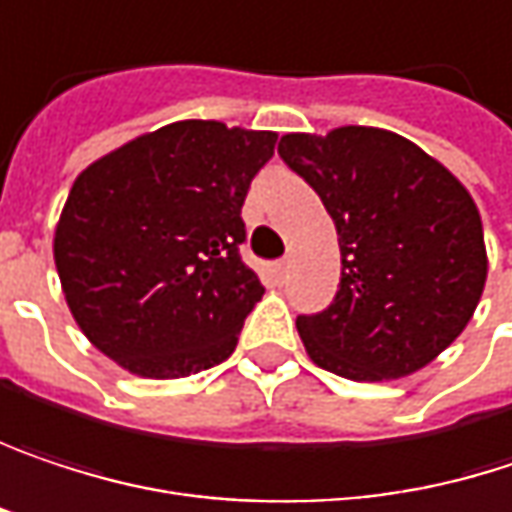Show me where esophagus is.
<instances>
[{
	"instance_id": "1",
	"label": "esophagus",
	"mask_w": 512,
	"mask_h": 512,
	"mask_svg": "<svg viewBox=\"0 0 512 512\" xmlns=\"http://www.w3.org/2000/svg\"><path fill=\"white\" fill-rule=\"evenodd\" d=\"M288 268H291V262H288V259H283V262H277V268H274V271H277V277H280V280H286Z\"/></svg>"
}]
</instances>
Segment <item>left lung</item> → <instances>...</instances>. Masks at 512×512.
<instances>
[{
    "label": "left lung",
    "mask_w": 512,
    "mask_h": 512,
    "mask_svg": "<svg viewBox=\"0 0 512 512\" xmlns=\"http://www.w3.org/2000/svg\"><path fill=\"white\" fill-rule=\"evenodd\" d=\"M277 153L339 232V291L324 312L297 318L312 362L348 380L424 368L466 330L486 283L469 191L413 141L371 126L291 132Z\"/></svg>",
    "instance_id": "8db88e82"
}]
</instances>
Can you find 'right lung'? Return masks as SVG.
<instances>
[{
  "label": "right lung",
  "instance_id": "right-lung-1",
  "mask_svg": "<svg viewBox=\"0 0 512 512\" xmlns=\"http://www.w3.org/2000/svg\"><path fill=\"white\" fill-rule=\"evenodd\" d=\"M277 135L179 120L85 167L55 226L67 306L114 362L173 380L224 362L259 277L241 262V206Z\"/></svg>",
  "mask_w": 512,
  "mask_h": 512
}]
</instances>
